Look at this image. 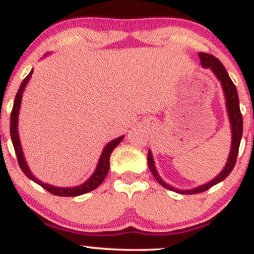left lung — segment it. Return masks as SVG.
<instances>
[{"instance_id":"8db88e82","label":"left lung","mask_w":254,"mask_h":254,"mask_svg":"<svg viewBox=\"0 0 254 254\" xmlns=\"http://www.w3.org/2000/svg\"><path fill=\"white\" fill-rule=\"evenodd\" d=\"M198 56L200 58V64L204 66V68H210L214 74L216 75L218 80L221 81V84H222V88L224 92V95H226V103H227V110H228V116L230 121V127H232V149H230L228 161H227L226 167L223 168V171L221 172L218 176L212 179L210 183L205 184V185L199 186V188L192 189V190H178V189L173 188V186L166 184L164 180L160 178L159 174L155 170V166H154L153 156H151L150 150L148 151V166H149V170L157 183L160 185H162L164 188L168 189L171 191H176L178 193L182 194H196L200 193V192H204L209 189L212 188L214 185H216L220 182L226 179L227 177L229 176L230 172L233 171L235 164H237V157L239 153V147H240V141L241 136H243V115H241L240 111V105H239V97L237 92V87L233 83V81L230 80L228 72H227L226 68L223 66V64L217 60L216 57L212 56V55L204 54V52H199Z\"/></svg>"}]
</instances>
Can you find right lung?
Segmentation results:
<instances>
[{
	"label": "right lung",
	"instance_id": "add662e5",
	"mask_svg": "<svg viewBox=\"0 0 254 254\" xmlns=\"http://www.w3.org/2000/svg\"><path fill=\"white\" fill-rule=\"evenodd\" d=\"M32 72H33V70H31L30 74L25 77V80L22 81L21 84H20V88L17 90L15 95V100H14L13 110H11V113H10V137H11V142H13L14 150H15L17 162H19L20 168H21L22 172H24L26 176L30 178L31 180H33L34 183H37L38 185H40L43 189H45L46 191H49L50 193L55 194V196L75 197V196H80V194L87 193V192L89 191L95 190V189H97L98 186L104 182L105 177L107 176V172H109V168H110L111 153H112L113 149H115L119 143H121V141L124 138V136H121L118 137V138L113 139V141H111L110 143L105 147L103 154H101L100 156V160H99L98 162L97 170H95L94 173H93V176L90 177L86 183H83L82 185L75 186V188H56V186L49 185V184H44L40 182V180H38L37 178L31 173L30 168H28L27 164H26L24 154H22L21 144H20L19 133H17V116H19L22 92H24L26 84H27L28 80H30L32 76Z\"/></svg>",
	"mask_w": 254,
	"mask_h": 254
}]
</instances>
